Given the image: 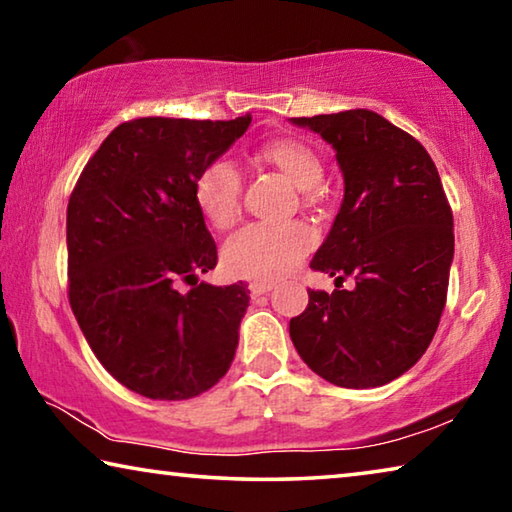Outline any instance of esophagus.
Segmentation results:
<instances>
[{
  "mask_svg": "<svg viewBox=\"0 0 512 512\" xmlns=\"http://www.w3.org/2000/svg\"><path fill=\"white\" fill-rule=\"evenodd\" d=\"M248 289H250V296H264V293H268L273 289V284L271 282H262V280H255V282H250L248 284Z\"/></svg>",
  "mask_w": 512,
  "mask_h": 512,
  "instance_id": "34e87169",
  "label": "esophagus"
}]
</instances>
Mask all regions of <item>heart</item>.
Returning <instances> with one entry per match:
<instances>
[{"label": "heart", "mask_w": 512, "mask_h": 512, "mask_svg": "<svg viewBox=\"0 0 512 512\" xmlns=\"http://www.w3.org/2000/svg\"><path fill=\"white\" fill-rule=\"evenodd\" d=\"M257 160L282 171L302 192L325 176L320 155L300 140H273L257 151ZM198 210L214 228H230L241 212V173L228 160H214L194 183ZM314 246V232L305 223H250L223 246V264L232 275L248 280H280L293 273Z\"/></svg>", "instance_id": "heart-1"}]
</instances>
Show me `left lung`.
<instances>
[{"label": "left lung", "instance_id": "8db88e82", "mask_svg": "<svg viewBox=\"0 0 512 512\" xmlns=\"http://www.w3.org/2000/svg\"><path fill=\"white\" fill-rule=\"evenodd\" d=\"M336 151L343 201L314 271L354 289L309 291L289 334L307 366L343 388H375L427 352L445 309L454 216L424 146L377 112L293 117Z\"/></svg>", "mask_w": 512, "mask_h": 512}]
</instances>
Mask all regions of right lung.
<instances>
[{
    "mask_svg": "<svg viewBox=\"0 0 512 512\" xmlns=\"http://www.w3.org/2000/svg\"><path fill=\"white\" fill-rule=\"evenodd\" d=\"M250 121H126L69 196V305L103 368L151 400L201 395L235 359L250 291L198 282L216 266V244L194 183Z\"/></svg>",
    "mask_w": 512,
    "mask_h": 512,
    "instance_id": "1",
    "label": "right lung"
}]
</instances>
